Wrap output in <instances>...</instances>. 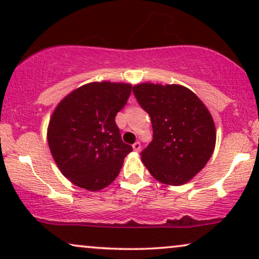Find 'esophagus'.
<instances>
[{
  "mask_svg": "<svg viewBox=\"0 0 259 259\" xmlns=\"http://www.w3.org/2000/svg\"><path fill=\"white\" fill-rule=\"evenodd\" d=\"M132 148H133V150H135V151L139 152V151H140V149H142V145H140V143H139V142H137V143H135V144L132 145Z\"/></svg>",
  "mask_w": 259,
  "mask_h": 259,
  "instance_id": "obj_1",
  "label": "esophagus"
}]
</instances>
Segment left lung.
Instances as JSON below:
<instances>
[{
  "label": "left lung",
  "mask_w": 259,
  "mask_h": 259,
  "mask_svg": "<svg viewBox=\"0 0 259 259\" xmlns=\"http://www.w3.org/2000/svg\"><path fill=\"white\" fill-rule=\"evenodd\" d=\"M133 92L151 117L154 139L142 161L159 183L179 186L205 167L216 144L215 122L199 97L183 85L143 82Z\"/></svg>",
  "instance_id": "1"
}]
</instances>
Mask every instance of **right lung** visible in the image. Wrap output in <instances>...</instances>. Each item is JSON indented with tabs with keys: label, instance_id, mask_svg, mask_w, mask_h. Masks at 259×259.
Masks as SVG:
<instances>
[{
	"label": "right lung",
	"instance_id": "add662e5",
	"mask_svg": "<svg viewBox=\"0 0 259 259\" xmlns=\"http://www.w3.org/2000/svg\"><path fill=\"white\" fill-rule=\"evenodd\" d=\"M132 85L94 81L57 104L48 126V144L60 171L75 186L100 191L119 175L132 146L121 139L115 116Z\"/></svg>",
	"mask_w": 259,
	"mask_h": 259
}]
</instances>
